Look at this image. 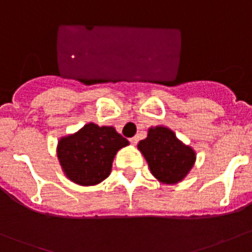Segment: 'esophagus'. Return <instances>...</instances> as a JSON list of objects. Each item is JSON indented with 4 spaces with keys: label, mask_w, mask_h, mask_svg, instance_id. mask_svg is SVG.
Here are the masks:
<instances>
[{
    "label": "esophagus",
    "mask_w": 252,
    "mask_h": 252,
    "mask_svg": "<svg viewBox=\"0 0 252 252\" xmlns=\"http://www.w3.org/2000/svg\"><path fill=\"white\" fill-rule=\"evenodd\" d=\"M129 141H130V144H131V145H136V144H138L139 139L136 138V136H134V138H130V139H129Z\"/></svg>",
    "instance_id": "1"
}]
</instances>
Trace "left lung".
<instances>
[{"label":"left lung","instance_id":"1","mask_svg":"<svg viewBox=\"0 0 252 252\" xmlns=\"http://www.w3.org/2000/svg\"><path fill=\"white\" fill-rule=\"evenodd\" d=\"M152 175L161 183L182 182L196 159L195 151L184 145L169 128L155 126L149 129L147 138L138 144Z\"/></svg>","mask_w":252,"mask_h":252}]
</instances>
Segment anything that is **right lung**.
Here are the masks:
<instances>
[{
    "label": "right lung",
    "instance_id": "1",
    "mask_svg": "<svg viewBox=\"0 0 252 252\" xmlns=\"http://www.w3.org/2000/svg\"><path fill=\"white\" fill-rule=\"evenodd\" d=\"M126 145L129 141L113 126L89 123L77 133L61 138L57 157L68 179L89 187L98 184L110 175L114 156Z\"/></svg>",
    "mask_w": 252,
    "mask_h": 252
}]
</instances>
